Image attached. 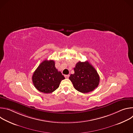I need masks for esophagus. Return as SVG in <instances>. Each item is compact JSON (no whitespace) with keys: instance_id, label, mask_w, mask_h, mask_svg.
I'll return each instance as SVG.
<instances>
[{"instance_id":"34e87169","label":"esophagus","mask_w":133,"mask_h":133,"mask_svg":"<svg viewBox=\"0 0 133 133\" xmlns=\"http://www.w3.org/2000/svg\"><path fill=\"white\" fill-rule=\"evenodd\" d=\"M65 77L66 78H69V75H65Z\"/></svg>"}]
</instances>
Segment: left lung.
Wrapping results in <instances>:
<instances>
[{"label":"left lung","instance_id":"8db88e82","mask_svg":"<svg viewBox=\"0 0 133 133\" xmlns=\"http://www.w3.org/2000/svg\"><path fill=\"white\" fill-rule=\"evenodd\" d=\"M74 70V74H71L69 78L77 90L87 93L97 87L100 80L99 75L88 62H78Z\"/></svg>","mask_w":133,"mask_h":133}]
</instances>
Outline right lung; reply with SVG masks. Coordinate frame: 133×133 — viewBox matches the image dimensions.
<instances>
[{"mask_svg": "<svg viewBox=\"0 0 133 133\" xmlns=\"http://www.w3.org/2000/svg\"><path fill=\"white\" fill-rule=\"evenodd\" d=\"M52 60H45L34 71L32 81L36 88L41 92L49 94L57 89L65 79L61 71L55 66Z\"/></svg>", "mask_w": 133, "mask_h": 133, "instance_id": "1", "label": "right lung"}]
</instances>
